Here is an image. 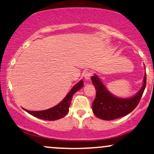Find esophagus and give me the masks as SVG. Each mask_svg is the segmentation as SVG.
Instances as JSON below:
<instances>
[{
	"label": "esophagus",
	"mask_w": 154,
	"mask_h": 154,
	"mask_svg": "<svg viewBox=\"0 0 154 154\" xmlns=\"http://www.w3.org/2000/svg\"><path fill=\"white\" fill-rule=\"evenodd\" d=\"M91 75H92V73H91V71H86L85 72V75H84V77H85V79L88 80V79L91 78Z\"/></svg>",
	"instance_id": "esophagus-1"
}]
</instances>
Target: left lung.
Segmentation results:
<instances>
[{
    "mask_svg": "<svg viewBox=\"0 0 154 154\" xmlns=\"http://www.w3.org/2000/svg\"><path fill=\"white\" fill-rule=\"evenodd\" d=\"M91 79L96 89V97L92 102L93 112L103 120H113L127 115L137 107L146 85V74L141 89L135 96L128 99L113 96L97 75L91 77Z\"/></svg>",
    "mask_w": 154,
    "mask_h": 154,
    "instance_id": "1",
    "label": "left lung"
}]
</instances>
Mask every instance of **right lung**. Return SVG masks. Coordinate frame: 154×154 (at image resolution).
<instances>
[{
    "label": "right lung",
    "instance_id": "1",
    "mask_svg": "<svg viewBox=\"0 0 154 154\" xmlns=\"http://www.w3.org/2000/svg\"><path fill=\"white\" fill-rule=\"evenodd\" d=\"M83 81L81 80L77 85H75L71 89L70 91L68 93V94L65 97V99L62 101L60 104L56 105L54 107L50 108L49 109L44 110V111H29L25 109L27 112L31 114V115L35 116L39 119L44 120L48 121H54L60 119L65 116L67 112H69V107L70 106V103L72 98L73 94H75L77 91L83 87Z\"/></svg>",
    "mask_w": 154,
    "mask_h": 154
}]
</instances>
